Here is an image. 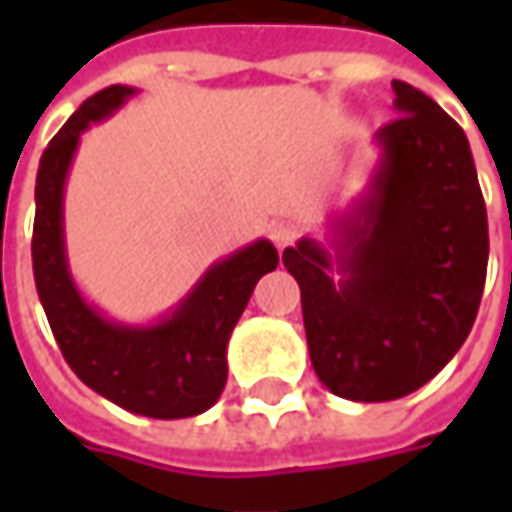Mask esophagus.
Returning <instances> with one entry per match:
<instances>
[{"mask_svg":"<svg viewBox=\"0 0 512 512\" xmlns=\"http://www.w3.org/2000/svg\"><path fill=\"white\" fill-rule=\"evenodd\" d=\"M267 233H270L273 245L279 247V250H285L287 245H293V239H296V227L290 225V222H273V225L267 227Z\"/></svg>","mask_w":512,"mask_h":512,"instance_id":"34e87169","label":"esophagus"}]
</instances>
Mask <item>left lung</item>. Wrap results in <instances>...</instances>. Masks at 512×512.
<instances>
[{
	"mask_svg": "<svg viewBox=\"0 0 512 512\" xmlns=\"http://www.w3.org/2000/svg\"><path fill=\"white\" fill-rule=\"evenodd\" d=\"M396 119L376 130L362 193L330 210L282 262L302 290L310 362L330 393L393 402L467 339L487 276V210L464 130L393 79Z\"/></svg>",
	"mask_w": 512,
	"mask_h": 512,
	"instance_id": "obj_1",
	"label": "left lung"
}]
</instances>
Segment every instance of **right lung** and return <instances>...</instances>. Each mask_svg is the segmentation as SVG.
Segmentation results:
<instances>
[{"instance_id": "right-lung-1", "label": "right lung", "mask_w": 512, "mask_h": 512, "mask_svg": "<svg viewBox=\"0 0 512 512\" xmlns=\"http://www.w3.org/2000/svg\"><path fill=\"white\" fill-rule=\"evenodd\" d=\"M139 88L110 85L93 93L50 139L36 173L33 279L50 330L70 370L136 416L187 419L219 402L227 382V342L256 282L276 270L279 253L267 239L213 262L165 316L116 322L79 290L65 245V185L90 125L110 119Z\"/></svg>"}]
</instances>
